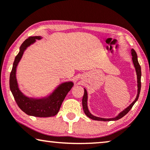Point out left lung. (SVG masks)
I'll return each instance as SVG.
<instances>
[{"label": "left lung", "mask_w": 150, "mask_h": 150, "mask_svg": "<svg viewBox=\"0 0 150 150\" xmlns=\"http://www.w3.org/2000/svg\"><path fill=\"white\" fill-rule=\"evenodd\" d=\"M132 61L133 63H134V65L135 67V69H136V71H137V83H138V93H137V96L136 98V99L134 102H132V104H130V106H128V108H126V109L123 110L122 112H121L120 114L118 115L115 118H110V119H105V118H100V117H95L90 113L89 110H88L87 108V93L86 89H85V93H84V96L83 98V110L85 112V113L86 115H87L88 117H89L90 119L93 120H97V121H104V122H109V121H115V120H118L122 118L123 117L126 115L128 113V112L130 111V110L132 108L133 105H134L135 102L137 101L138 100L139 96V93H140V91H141V66L139 65V63L138 62V59H137V54L136 52H135L134 49H132Z\"/></svg>", "instance_id": "8db88e82"}]
</instances>
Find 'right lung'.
<instances>
[{"mask_svg": "<svg viewBox=\"0 0 150 150\" xmlns=\"http://www.w3.org/2000/svg\"><path fill=\"white\" fill-rule=\"evenodd\" d=\"M40 36L30 37L22 43L20 46V52L16 57L13 62L9 78V87L18 106L22 111L28 115L48 117L56 115L60 109L61 104L67 93L70 91L74 84L71 82L65 83L59 86L50 97L46 99L35 100L30 99L21 93L18 87L16 81V67L25 49L28 46L35 42V40H40Z\"/></svg>", "mask_w": 150, "mask_h": 150, "instance_id": "obj_1", "label": "right lung"}]
</instances>
